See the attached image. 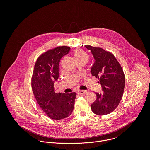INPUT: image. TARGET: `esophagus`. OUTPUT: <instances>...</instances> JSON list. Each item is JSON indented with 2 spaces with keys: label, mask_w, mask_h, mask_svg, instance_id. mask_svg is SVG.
<instances>
[{
  "label": "esophagus",
  "mask_w": 150,
  "mask_h": 150,
  "mask_svg": "<svg viewBox=\"0 0 150 150\" xmlns=\"http://www.w3.org/2000/svg\"><path fill=\"white\" fill-rule=\"evenodd\" d=\"M87 91L86 90H79L77 93L79 94V95H83L85 94V93H86Z\"/></svg>",
  "instance_id": "obj_1"
}]
</instances>
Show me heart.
Here are the masks:
<instances>
[{
  "instance_id": "heart-1",
  "label": "heart",
  "mask_w": 150,
  "mask_h": 150,
  "mask_svg": "<svg viewBox=\"0 0 150 150\" xmlns=\"http://www.w3.org/2000/svg\"><path fill=\"white\" fill-rule=\"evenodd\" d=\"M73 55L76 62L79 60L87 61L89 58L88 54L85 50L81 49H76L73 52Z\"/></svg>"
}]
</instances>
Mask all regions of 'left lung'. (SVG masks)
<instances>
[{"label":"left lung","instance_id":"left-lung-1","mask_svg":"<svg viewBox=\"0 0 150 150\" xmlns=\"http://www.w3.org/2000/svg\"><path fill=\"white\" fill-rule=\"evenodd\" d=\"M85 47L91 52L95 62L91 69L93 76L98 78L103 93H96V100L91 105L93 112L103 116L113 112L123 94L125 77L123 69L115 56L100 47Z\"/></svg>","mask_w":150,"mask_h":150}]
</instances>
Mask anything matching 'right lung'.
Segmentation results:
<instances>
[{"label":"right lung","instance_id":"add662e5","mask_svg":"<svg viewBox=\"0 0 150 150\" xmlns=\"http://www.w3.org/2000/svg\"><path fill=\"white\" fill-rule=\"evenodd\" d=\"M70 49L68 46H59L40 55L35 62L31 78L36 101L42 110L54 120L69 116L74 108L76 93H56L54 87L59 78L60 60Z\"/></svg>","mask_w":150,"mask_h":150}]
</instances>
